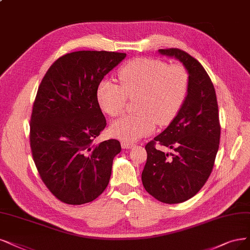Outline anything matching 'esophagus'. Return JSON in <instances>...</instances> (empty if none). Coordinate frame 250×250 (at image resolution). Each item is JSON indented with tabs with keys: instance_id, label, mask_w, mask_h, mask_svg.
Instances as JSON below:
<instances>
[{
	"instance_id": "1",
	"label": "esophagus",
	"mask_w": 250,
	"mask_h": 250,
	"mask_svg": "<svg viewBox=\"0 0 250 250\" xmlns=\"http://www.w3.org/2000/svg\"><path fill=\"white\" fill-rule=\"evenodd\" d=\"M135 146H136V144L132 143V142H127V141L122 142V147L125 149H130V148H132V147H135Z\"/></svg>"
}]
</instances>
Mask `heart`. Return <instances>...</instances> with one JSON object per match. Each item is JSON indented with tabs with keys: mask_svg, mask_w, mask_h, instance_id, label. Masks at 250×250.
Returning a JSON list of instances; mask_svg holds the SVG:
<instances>
[{
	"mask_svg": "<svg viewBox=\"0 0 250 250\" xmlns=\"http://www.w3.org/2000/svg\"><path fill=\"white\" fill-rule=\"evenodd\" d=\"M120 86L103 80L97 99L101 109L111 117L122 114L128 99H135L136 113L125 115L111 125L110 132L125 141H135L151 134L159 123L170 124L187 100L189 76L182 64L138 58L118 72Z\"/></svg>",
	"mask_w": 250,
	"mask_h": 250,
	"instance_id": "heart-1",
	"label": "heart"
}]
</instances>
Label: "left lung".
Segmentation results:
<instances>
[{
  "instance_id": "obj_1",
  "label": "left lung",
  "mask_w": 250,
  "mask_h": 250,
  "mask_svg": "<svg viewBox=\"0 0 250 250\" xmlns=\"http://www.w3.org/2000/svg\"><path fill=\"white\" fill-rule=\"evenodd\" d=\"M159 52L182 62L189 76V89L168 127L146 144L142 183L156 200L177 204L195 196L213 169L220 139L218 105L213 83L195 58L178 48ZM156 143L174 152L156 150Z\"/></svg>"
}]
</instances>
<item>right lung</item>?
<instances>
[{
	"instance_id": "1",
	"label": "right lung",
	"mask_w": 250,
	"mask_h": 250,
	"mask_svg": "<svg viewBox=\"0 0 250 250\" xmlns=\"http://www.w3.org/2000/svg\"><path fill=\"white\" fill-rule=\"evenodd\" d=\"M125 57L90 50L64 54L37 91L30 124L33 159L45 186L66 204L89 203L108 186L122 146L115 139L94 144L107 125L97 90Z\"/></svg>"
}]
</instances>
